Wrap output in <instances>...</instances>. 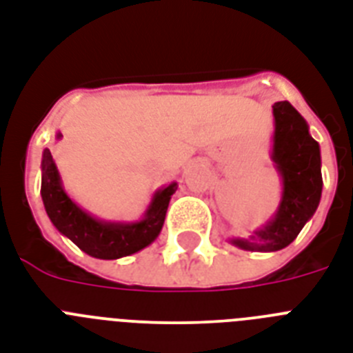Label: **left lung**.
<instances>
[{
    "label": "left lung",
    "instance_id": "8db88e82",
    "mask_svg": "<svg viewBox=\"0 0 353 353\" xmlns=\"http://www.w3.org/2000/svg\"><path fill=\"white\" fill-rule=\"evenodd\" d=\"M276 134L274 161L283 176V201L274 221L248 239H236L234 245L246 250H281L290 245L314 216L321 199L319 145L308 134V125L288 101L274 103Z\"/></svg>",
    "mask_w": 353,
    "mask_h": 353
}]
</instances>
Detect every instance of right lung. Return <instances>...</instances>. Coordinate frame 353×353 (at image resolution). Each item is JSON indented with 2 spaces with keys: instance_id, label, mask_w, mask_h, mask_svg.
<instances>
[{
  "instance_id": "1",
  "label": "right lung",
  "mask_w": 353,
  "mask_h": 353,
  "mask_svg": "<svg viewBox=\"0 0 353 353\" xmlns=\"http://www.w3.org/2000/svg\"><path fill=\"white\" fill-rule=\"evenodd\" d=\"M57 137H61V134ZM41 170V197L50 221L63 236H67L83 252L97 259H117L130 256L150 245L161 232L168 201L176 192V183L157 192L143 221L134 225H114L97 221L74 205L72 199L61 188L52 154L48 148L43 152Z\"/></svg>"
}]
</instances>
